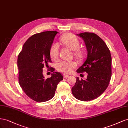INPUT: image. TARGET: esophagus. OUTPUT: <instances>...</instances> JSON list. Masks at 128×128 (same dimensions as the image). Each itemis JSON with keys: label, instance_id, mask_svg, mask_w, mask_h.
Returning <instances> with one entry per match:
<instances>
[{"label": "esophagus", "instance_id": "34e87169", "mask_svg": "<svg viewBox=\"0 0 128 128\" xmlns=\"http://www.w3.org/2000/svg\"><path fill=\"white\" fill-rule=\"evenodd\" d=\"M68 77H69L68 75H64V78H67Z\"/></svg>", "mask_w": 128, "mask_h": 128}]
</instances>
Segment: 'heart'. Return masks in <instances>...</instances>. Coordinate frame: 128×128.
Masks as SVG:
<instances>
[{
	"instance_id": "1",
	"label": "heart",
	"mask_w": 128,
	"mask_h": 128,
	"mask_svg": "<svg viewBox=\"0 0 128 128\" xmlns=\"http://www.w3.org/2000/svg\"><path fill=\"white\" fill-rule=\"evenodd\" d=\"M60 41L64 46L74 51V54L76 58L80 59L82 57L83 52L79 48L80 41L76 36L70 33L66 34L60 38ZM59 50L60 46L58 43H53L50 48V55L52 59L56 60L58 58ZM76 67V63L72 61H63L57 65V70L64 74H70L73 69Z\"/></svg>"
}]
</instances>
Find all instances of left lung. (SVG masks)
Masks as SVG:
<instances>
[{"label":"left lung","instance_id":"8db88e82","mask_svg":"<svg viewBox=\"0 0 128 128\" xmlns=\"http://www.w3.org/2000/svg\"><path fill=\"white\" fill-rule=\"evenodd\" d=\"M77 35L85 42L87 57L76 72L88 74L85 80L76 78L72 93L76 99L88 101L100 96L108 87L112 76V57L106 44L96 34L85 32Z\"/></svg>","mask_w":128,"mask_h":128}]
</instances>
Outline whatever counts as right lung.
Masks as SVG:
<instances>
[{
    "instance_id": "right-lung-1",
    "label": "right lung",
    "mask_w": 128,
    "mask_h": 128,
    "mask_svg": "<svg viewBox=\"0 0 128 128\" xmlns=\"http://www.w3.org/2000/svg\"><path fill=\"white\" fill-rule=\"evenodd\" d=\"M56 31H46L35 34L29 38L18 57L19 82L24 92L31 99L38 102L47 101L54 97L57 86L63 76L60 73L54 72L50 78H44V65L48 66L52 60L50 48Z\"/></svg>"
}]
</instances>
